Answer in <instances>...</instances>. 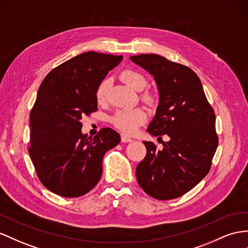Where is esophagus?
<instances>
[{
    "label": "esophagus",
    "mask_w": 248,
    "mask_h": 248,
    "mask_svg": "<svg viewBox=\"0 0 248 248\" xmlns=\"http://www.w3.org/2000/svg\"><path fill=\"white\" fill-rule=\"evenodd\" d=\"M132 139H130V138H128L127 136H125V135H122L121 136V142L122 143H130V142H132Z\"/></svg>",
    "instance_id": "esophagus-1"
}]
</instances>
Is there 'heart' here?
<instances>
[{
    "label": "heart",
    "mask_w": 248,
    "mask_h": 248,
    "mask_svg": "<svg viewBox=\"0 0 248 248\" xmlns=\"http://www.w3.org/2000/svg\"><path fill=\"white\" fill-rule=\"evenodd\" d=\"M121 78L123 81L130 86L131 89L136 91H142L147 84L146 78L140 74V73L131 70H126L122 73ZM110 85L109 79H104L99 84L96 91V98L99 102H103ZM147 120V113L142 108H133V109H122L116 112V115L112 117V124L117 128L122 130L125 133L135 132L137 127L140 124L145 123Z\"/></svg>",
    "instance_id": "1"
}]
</instances>
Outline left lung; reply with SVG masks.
<instances>
[{"mask_svg": "<svg viewBox=\"0 0 248 248\" xmlns=\"http://www.w3.org/2000/svg\"><path fill=\"white\" fill-rule=\"evenodd\" d=\"M130 60L153 76L157 86L158 105L147 131L169 138L160 150L143 142L147 155L137 167L138 183L155 199L177 198L210 170L218 146L215 113L202 81L188 66L157 54L130 56Z\"/></svg>", "mask_w": 248, "mask_h": 248, "instance_id": "obj_1", "label": "left lung"}]
</instances>
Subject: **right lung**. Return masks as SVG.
I'll list each match as a JSON object with an SVG mask.
<instances>
[{
    "label": "right lung",
    "instance_id": "1",
    "mask_svg": "<svg viewBox=\"0 0 248 248\" xmlns=\"http://www.w3.org/2000/svg\"><path fill=\"white\" fill-rule=\"evenodd\" d=\"M122 55L85 52L58 65L39 86L30 113L29 155L39 180L62 197L90 192L102 175V159L120 143L103 128L93 138L82 133L83 115L97 110L96 91Z\"/></svg>",
    "mask_w": 248,
    "mask_h": 248
}]
</instances>
